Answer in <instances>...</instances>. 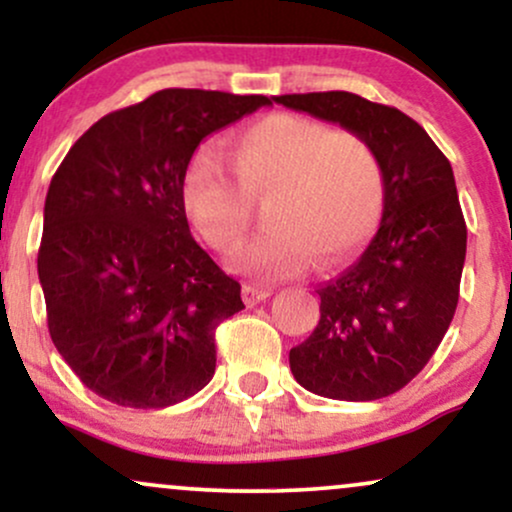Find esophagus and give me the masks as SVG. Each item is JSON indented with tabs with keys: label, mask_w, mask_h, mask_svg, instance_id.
Listing matches in <instances>:
<instances>
[{
	"label": "esophagus",
	"mask_w": 512,
	"mask_h": 512,
	"mask_svg": "<svg viewBox=\"0 0 512 512\" xmlns=\"http://www.w3.org/2000/svg\"><path fill=\"white\" fill-rule=\"evenodd\" d=\"M272 296V289L269 286H257V284H245L243 286V298L248 305H257Z\"/></svg>",
	"instance_id": "obj_1"
}]
</instances>
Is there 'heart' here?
<instances>
[{
    "label": "heart",
    "instance_id": "1",
    "mask_svg": "<svg viewBox=\"0 0 512 512\" xmlns=\"http://www.w3.org/2000/svg\"><path fill=\"white\" fill-rule=\"evenodd\" d=\"M238 182L221 156L199 149L182 178V204L214 250L243 243L250 197L272 192L267 221L233 260L255 279H289L310 267L337 264L361 248L380 226L387 185L380 158L366 139L334 132L298 115H269L231 144Z\"/></svg>",
    "mask_w": 512,
    "mask_h": 512
}]
</instances>
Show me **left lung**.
I'll return each mask as SVG.
<instances>
[{
  "mask_svg": "<svg viewBox=\"0 0 512 512\" xmlns=\"http://www.w3.org/2000/svg\"><path fill=\"white\" fill-rule=\"evenodd\" d=\"M373 146L385 170L383 219L354 267L317 289L320 322L289 354L305 390L344 402L395 395L443 342L467 252L455 175L426 129L349 91L274 96Z\"/></svg>",
  "mask_w": 512,
  "mask_h": 512,
  "instance_id": "obj_1",
  "label": "left lung"
}]
</instances>
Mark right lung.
Listing matches in <instances>:
<instances>
[{
    "mask_svg": "<svg viewBox=\"0 0 512 512\" xmlns=\"http://www.w3.org/2000/svg\"><path fill=\"white\" fill-rule=\"evenodd\" d=\"M262 105L166 88L101 117L57 168L38 279L52 344L98 397L163 409L214 378L216 327L245 305L192 238L182 178L209 134Z\"/></svg>",
    "mask_w": 512,
    "mask_h": 512,
    "instance_id": "obj_1",
    "label": "right lung"
}]
</instances>
